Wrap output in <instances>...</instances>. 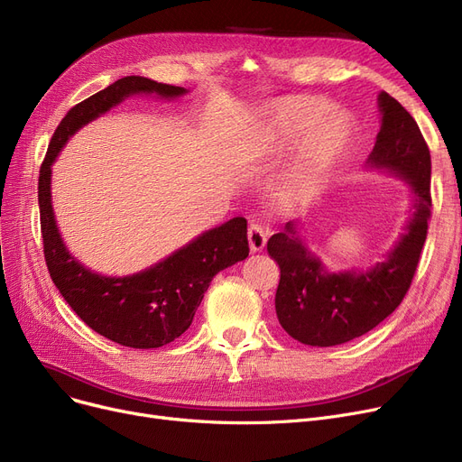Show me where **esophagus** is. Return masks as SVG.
Returning <instances> with one entry per match:
<instances>
[{
    "instance_id": "obj_1",
    "label": "esophagus",
    "mask_w": 462,
    "mask_h": 462,
    "mask_svg": "<svg viewBox=\"0 0 462 462\" xmlns=\"http://www.w3.org/2000/svg\"><path fill=\"white\" fill-rule=\"evenodd\" d=\"M249 247H251V253H260L263 247H265V241H268V232L263 230L262 225L258 223H253L249 226Z\"/></svg>"
}]
</instances>
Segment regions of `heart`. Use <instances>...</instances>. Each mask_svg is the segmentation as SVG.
<instances>
[{
    "label": "heart",
    "mask_w": 462,
    "mask_h": 462,
    "mask_svg": "<svg viewBox=\"0 0 462 462\" xmlns=\"http://www.w3.org/2000/svg\"><path fill=\"white\" fill-rule=\"evenodd\" d=\"M333 110L335 105L320 97L275 101L265 119L247 129L249 145L260 153H275L301 137L294 161V189L314 194L345 161L354 142L352 124Z\"/></svg>",
    "instance_id": "b5f03b06"
}]
</instances>
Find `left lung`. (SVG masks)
I'll use <instances>...</instances> for the list:
<instances>
[{
  "label": "left lung",
  "instance_id": "1",
  "mask_svg": "<svg viewBox=\"0 0 462 462\" xmlns=\"http://www.w3.org/2000/svg\"><path fill=\"white\" fill-rule=\"evenodd\" d=\"M382 125L367 159L402 178L414 194L406 232L383 262L367 272L329 273L307 251L294 223L273 234L268 253L279 263V324L296 341L335 346L376 328L401 305L414 279L430 218V152L416 119L390 93L378 95Z\"/></svg>",
  "mask_w": 462,
  "mask_h": 462
}]
</instances>
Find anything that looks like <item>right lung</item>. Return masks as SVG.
<instances>
[{
    "label": "right lung",
    "mask_w": 462,
    "mask_h": 462,
    "mask_svg": "<svg viewBox=\"0 0 462 462\" xmlns=\"http://www.w3.org/2000/svg\"><path fill=\"white\" fill-rule=\"evenodd\" d=\"M134 93L174 99L187 89L143 77H125L72 106L58 125L39 170L41 234L48 273L63 300L93 331L129 348H159L189 329L213 277L249 256L247 221L234 217L152 268L127 277L93 273L70 256L52 209V162L80 127Z\"/></svg>",
    "instance_id": "obj_1"
}]
</instances>
